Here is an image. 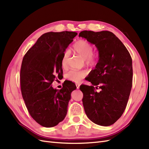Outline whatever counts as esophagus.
Wrapping results in <instances>:
<instances>
[{"mask_svg":"<svg viewBox=\"0 0 149 149\" xmlns=\"http://www.w3.org/2000/svg\"><path fill=\"white\" fill-rule=\"evenodd\" d=\"M75 85H76L77 89H79V88H80V85H79V84H75Z\"/></svg>","mask_w":149,"mask_h":149,"instance_id":"obj_1","label":"esophagus"}]
</instances>
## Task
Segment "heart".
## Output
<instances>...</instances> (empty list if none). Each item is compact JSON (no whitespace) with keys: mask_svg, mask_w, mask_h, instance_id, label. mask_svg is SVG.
<instances>
[{"mask_svg":"<svg viewBox=\"0 0 149 149\" xmlns=\"http://www.w3.org/2000/svg\"><path fill=\"white\" fill-rule=\"evenodd\" d=\"M72 50L75 53L80 55L84 58L85 64L89 66L97 65L99 59V55L97 53H93V47L92 45L84 40H79L76 41L72 47ZM69 52L65 51L62 55L61 59V65L63 69L68 67ZM87 71L85 70L72 69L69 71L65 75V77L75 83H80L86 76Z\"/></svg>","mask_w":149,"mask_h":149,"instance_id":"obj_1","label":"heart"}]
</instances>
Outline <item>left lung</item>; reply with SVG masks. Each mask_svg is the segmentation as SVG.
Instances as JSON below:
<instances>
[{
	"label": "left lung",
	"mask_w": 149,
	"mask_h": 149,
	"mask_svg": "<svg viewBox=\"0 0 149 149\" xmlns=\"http://www.w3.org/2000/svg\"><path fill=\"white\" fill-rule=\"evenodd\" d=\"M79 37L97 47L99 60L86 80L93 86L81 85L82 102L87 117L100 126L112 125L126 109L132 85V58L126 47L112 32L82 31ZM99 86L100 93L95 91Z\"/></svg>",
	"instance_id": "8db88e82"
}]
</instances>
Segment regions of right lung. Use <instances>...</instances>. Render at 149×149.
<instances>
[{"instance_id":"1","label":"right lung","mask_w":149,"mask_h":149,"mask_svg":"<svg viewBox=\"0 0 149 149\" xmlns=\"http://www.w3.org/2000/svg\"><path fill=\"white\" fill-rule=\"evenodd\" d=\"M77 33L48 32L41 35L24 56L20 70L23 98L31 116L41 126L51 127L65 118L75 84L67 80L61 90L52 84L62 75V57Z\"/></svg>"}]
</instances>
